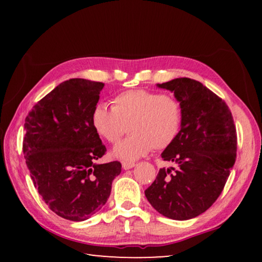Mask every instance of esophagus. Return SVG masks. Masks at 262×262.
<instances>
[{"instance_id": "1", "label": "esophagus", "mask_w": 262, "mask_h": 262, "mask_svg": "<svg viewBox=\"0 0 262 262\" xmlns=\"http://www.w3.org/2000/svg\"><path fill=\"white\" fill-rule=\"evenodd\" d=\"M134 166H135V163H133V162H122L123 170H129V168L134 167Z\"/></svg>"}]
</instances>
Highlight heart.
<instances>
[{"label": "heart", "mask_w": 262, "mask_h": 262, "mask_svg": "<svg viewBox=\"0 0 262 262\" xmlns=\"http://www.w3.org/2000/svg\"><path fill=\"white\" fill-rule=\"evenodd\" d=\"M113 106L98 104L92 111L95 132L117 143L127 130L130 136L118 143L113 156L130 162L150 150H164L178 139L184 125L183 103L176 97L149 90H128L113 98Z\"/></svg>", "instance_id": "obj_1"}]
</instances>
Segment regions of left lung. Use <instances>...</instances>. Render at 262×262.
Instances as JSON below:
<instances>
[{
    "instance_id": "left-lung-1",
    "label": "left lung",
    "mask_w": 262,
    "mask_h": 262,
    "mask_svg": "<svg viewBox=\"0 0 262 262\" xmlns=\"http://www.w3.org/2000/svg\"><path fill=\"white\" fill-rule=\"evenodd\" d=\"M158 86L183 103L184 125L162 154L176 167L161 168L144 193L159 214L186 221L209 209L223 190L236 162V126L225 101L199 81L181 77Z\"/></svg>"
}]
</instances>
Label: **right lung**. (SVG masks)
I'll list each match as a JSON object with an SVG mask.
<instances>
[{
  "instance_id": "obj_1",
  "label": "right lung",
  "mask_w": 262,
  "mask_h": 262,
  "mask_svg": "<svg viewBox=\"0 0 262 262\" xmlns=\"http://www.w3.org/2000/svg\"><path fill=\"white\" fill-rule=\"evenodd\" d=\"M104 85L68 79L25 118L23 152L31 179L50 209L62 219L85 221L98 211L121 172L118 161L95 163L106 154L91 123Z\"/></svg>"
}]
</instances>
